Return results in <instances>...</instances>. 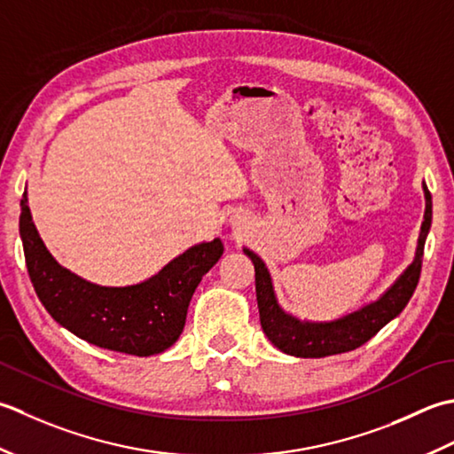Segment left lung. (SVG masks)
<instances>
[{"mask_svg":"<svg viewBox=\"0 0 454 454\" xmlns=\"http://www.w3.org/2000/svg\"><path fill=\"white\" fill-rule=\"evenodd\" d=\"M425 192V215L421 233L418 240L413 262L405 268L403 274L387 288L376 301H370L363 308L347 313V316L333 321H308L298 319L292 313L284 311L276 300L270 272H268L262 258L251 248H243L245 254L254 264L256 301L261 313V325L264 335L270 339L274 347L282 353L300 358H323L355 350L366 340L372 339L378 331L387 325L394 317L400 316L410 298L418 288L421 274V258L425 239L431 227V193L423 184Z\"/></svg>","mask_w":454,"mask_h":454,"instance_id":"obj_1","label":"left lung"}]
</instances>
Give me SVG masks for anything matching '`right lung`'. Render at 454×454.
<instances>
[{
  "label": "right lung",
  "instance_id": "obj_1",
  "mask_svg": "<svg viewBox=\"0 0 454 454\" xmlns=\"http://www.w3.org/2000/svg\"><path fill=\"white\" fill-rule=\"evenodd\" d=\"M20 233L33 288L52 319L91 345L135 356L159 355L178 340L193 292L223 254L221 239L193 245L149 280L117 288L88 282L54 261L33 223L27 190Z\"/></svg>",
  "mask_w": 454,
  "mask_h": 454
}]
</instances>
